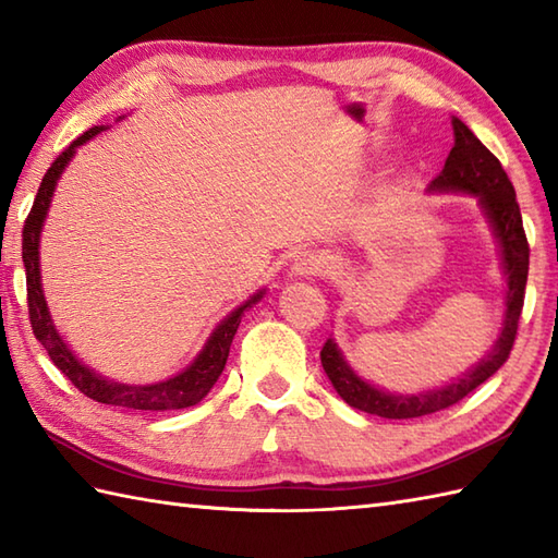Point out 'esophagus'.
Returning <instances> with one entry per match:
<instances>
[{
  "mask_svg": "<svg viewBox=\"0 0 558 558\" xmlns=\"http://www.w3.org/2000/svg\"><path fill=\"white\" fill-rule=\"evenodd\" d=\"M326 268V256L318 252H300L292 260V276L306 278V276H316Z\"/></svg>",
  "mask_w": 558,
  "mask_h": 558,
  "instance_id": "1",
  "label": "esophagus"
}]
</instances>
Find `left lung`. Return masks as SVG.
I'll list each match as a JSON object with an SVG mask.
<instances>
[{"label": "left lung", "mask_w": 558, "mask_h": 558, "mask_svg": "<svg viewBox=\"0 0 558 558\" xmlns=\"http://www.w3.org/2000/svg\"><path fill=\"white\" fill-rule=\"evenodd\" d=\"M453 136L456 144L448 153L441 174L429 184V192H460L480 198V206L487 213L496 240L501 244V260L508 286L504 328L492 352L480 364L472 366L468 374L456 378L453 384L424 390V393L417 396L386 393V390L366 384L364 378L350 369L336 342L328 338L322 348V364L330 384L338 390V396L350 408L378 414V417L386 420L424 417V414L456 405L458 400L472 393V390L501 369L518 336V322L520 312H523L527 286L530 244L523 230V216H520V206L515 201V189L501 168L499 158L458 117H453Z\"/></svg>", "instance_id": "left-lung-1"}]
</instances>
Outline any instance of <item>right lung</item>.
Listing matches in <instances>:
<instances>
[{"label": "right lung", "mask_w": 558, "mask_h": 558, "mask_svg": "<svg viewBox=\"0 0 558 558\" xmlns=\"http://www.w3.org/2000/svg\"><path fill=\"white\" fill-rule=\"evenodd\" d=\"M105 126H93L88 132H83L76 141L59 153L57 160L50 165V170L45 172L38 194H35L33 208L23 225V266H26V290H28V316H31V328L33 336L40 340V345L50 354L54 366L62 372L71 384H74L83 396L105 402V405L114 408H129V410H150V412H162V410H182L192 408L196 402L208 396L213 384L218 381V376L225 369V362H228L232 338L240 328L242 314L248 306L256 304L264 298V290L256 292L252 300L244 302L242 306L218 324L213 330L204 350L198 352V357L186 366L184 372L168 378V381L160 384H148V386H129L120 381H108V378L88 369L86 364L76 360V354L66 348V342L59 338L57 328L52 324V316L47 312L45 294H43V282H40V232L47 210H50L52 192L57 186V180L62 177L69 160L74 158L78 146L86 144L96 134H100Z\"/></svg>", "instance_id": "right-lung-1"}]
</instances>
